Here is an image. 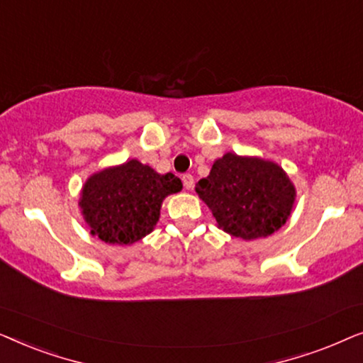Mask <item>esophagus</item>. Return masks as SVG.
Wrapping results in <instances>:
<instances>
[{"instance_id":"34e87169","label":"esophagus","mask_w":363,"mask_h":363,"mask_svg":"<svg viewBox=\"0 0 363 363\" xmlns=\"http://www.w3.org/2000/svg\"><path fill=\"white\" fill-rule=\"evenodd\" d=\"M182 180H183V186H185L186 190H191L193 183H195V178H193L190 173H186V175L182 177Z\"/></svg>"}]
</instances>
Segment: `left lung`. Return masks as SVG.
I'll return each mask as SVG.
<instances>
[{
    "instance_id": "1",
    "label": "left lung",
    "mask_w": 363,
    "mask_h": 363,
    "mask_svg": "<svg viewBox=\"0 0 363 363\" xmlns=\"http://www.w3.org/2000/svg\"><path fill=\"white\" fill-rule=\"evenodd\" d=\"M218 228L251 241L284 226L296 200V188L274 162L228 152L213 163L210 175L196 183Z\"/></svg>"
}]
</instances>
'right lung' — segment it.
Wrapping results in <instances>:
<instances>
[{"mask_svg": "<svg viewBox=\"0 0 363 363\" xmlns=\"http://www.w3.org/2000/svg\"><path fill=\"white\" fill-rule=\"evenodd\" d=\"M182 188L173 173L160 175L133 158L89 177L79 206L92 236L127 246L153 231L163 200Z\"/></svg>", "mask_w": 363, "mask_h": 363, "instance_id": "1", "label": "right lung"}]
</instances>
